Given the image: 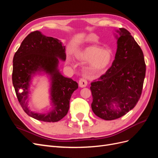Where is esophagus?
Masks as SVG:
<instances>
[{"label": "esophagus", "instance_id": "34e87169", "mask_svg": "<svg viewBox=\"0 0 158 158\" xmlns=\"http://www.w3.org/2000/svg\"><path fill=\"white\" fill-rule=\"evenodd\" d=\"M88 82L87 80L84 78H81L79 80V86L80 88H84L87 85Z\"/></svg>", "mask_w": 158, "mask_h": 158}]
</instances>
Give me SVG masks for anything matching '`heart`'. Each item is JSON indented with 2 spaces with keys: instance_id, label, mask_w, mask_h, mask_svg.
Returning <instances> with one entry per match:
<instances>
[{
  "instance_id": "heart-1",
  "label": "heart",
  "mask_w": 158,
  "mask_h": 158,
  "mask_svg": "<svg viewBox=\"0 0 158 158\" xmlns=\"http://www.w3.org/2000/svg\"><path fill=\"white\" fill-rule=\"evenodd\" d=\"M76 56L83 60H87L85 66V72L89 74H97L104 73L111 63L113 54L111 51L98 46L85 47L76 53ZM67 63H71V59L67 58Z\"/></svg>"
}]
</instances>
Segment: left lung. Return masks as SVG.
I'll return each instance as SVG.
<instances>
[{
	"mask_svg": "<svg viewBox=\"0 0 158 158\" xmlns=\"http://www.w3.org/2000/svg\"><path fill=\"white\" fill-rule=\"evenodd\" d=\"M117 49L111 68L91 83L95 115L111 121L125 115L139 100L146 75L144 54L131 33L116 30Z\"/></svg>",
	"mask_w": 158,
	"mask_h": 158,
	"instance_id": "obj_1",
	"label": "left lung"
}]
</instances>
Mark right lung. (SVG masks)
Segmentation results:
<instances>
[{"instance_id":"add662e5","label":"right lung","mask_w":158,"mask_h":158,"mask_svg":"<svg viewBox=\"0 0 158 158\" xmlns=\"http://www.w3.org/2000/svg\"><path fill=\"white\" fill-rule=\"evenodd\" d=\"M65 46L56 38L47 37L40 31L30 33L22 42L13 58L12 84L20 106L27 114L38 121L57 122L67 114L71 95L78 83L66 78L58 69L59 60L65 61ZM45 73L50 80L52 109L45 114L31 111L28 107L31 80Z\"/></svg>"}]
</instances>
